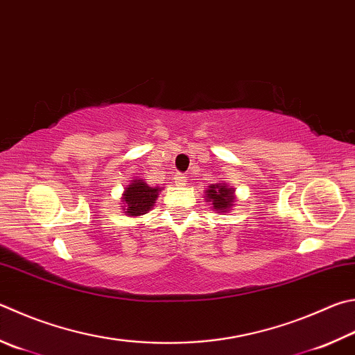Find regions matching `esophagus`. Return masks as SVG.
Instances as JSON below:
<instances>
[{
    "mask_svg": "<svg viewBox=\"0 0 355 355\" xmlns=\"http://www.w3.org/2000/svg\"><path fill=\"white\" fill-rule=\"evenodd\" d=\"M173 180H175V184L177 186H184L186 182H188V177H186L184 173L178 172V173H175V177H173Z\"/></svg>",
    "mask_w": 355,
    "mask_h": 355,
    "instance_id": "esophagus-1",
    "label": "esophagus"
}]
</instances>
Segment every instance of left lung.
I'll use <instances>...</instances> for the list:
<instances>
[{
    "instance_id": "1",
    "label": "left lung",
    "mask_w": 355,
    "mask_h": 355,
    "mask_svg": "<svg viewBox=\"0 0 355 355\" xmlns=\"http://www.w3.org/2000/svg\"><path fill=\"white\" fill-rule=\"evenodd\" d=\"M206 200H209L214 205V209L225 212L234 202L233 191L228 189L227 186L223 184H211L209 189L206 191Z\"/></svg>"
}]
</instances>
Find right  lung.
I'll return each mask as SVG.
<instances>
[{
  "mask_svg": "<svg viewBox=\"0 0 355 355\" xmlns=\"http://www.w3.org/2000/svg\"><path fill=\"white\" fill-rule=\"evenodd\" d=\"M158 189L149 186L141 180H137L132 184H128L124 192V200L122 202L127 206L128 216H141L149 211L158 197Z\"/></svg>",
  "mask_w": 355,
  "mask_h": 355,
  "instance_id": "add662e5",
  "label": "right lung"
}]
</instances>
